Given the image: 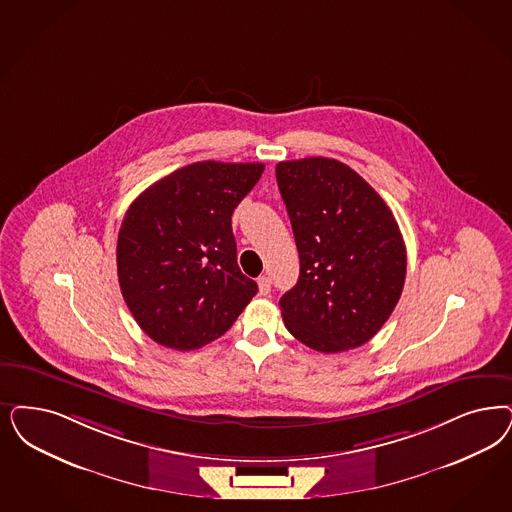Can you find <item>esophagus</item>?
<instances>
[{"instance_id": "1", "label": "esophagus", "mask_w": 512, "mask_h": 512, "mask_svg": "<svg viewBox=\"0 0 512 512\" xmlns=\"http://www.w3.org/2000/svg\"><path fill=\"white\" fill-rule=\"evenodd\" d=\"M257 285H259V293H261V295H268V293H270V287H272V282H270V278L261 276V278L257 280Z\"/></svg>"}]
</instances>
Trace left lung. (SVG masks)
Wrapping results in <instances>:
<instances>
[{
  "label": "left lung",
  "mask_w": 512,
  "mask_h": 512,
  "mask_svg": "<svg viewBox=\"0 0 512 512\" xmlns=\"http://www.w3.org/2000/svg\"><path fill=\"white\" fill-rule=\"evenodd\" d=\"M276 179L299 249V282L280 299L287 331L323 353L359 348L403 293L406 247L371 185L335 159L285 160Z\"/></svg>",
  "instance_id": "left-lung-1"
}]
</instances>
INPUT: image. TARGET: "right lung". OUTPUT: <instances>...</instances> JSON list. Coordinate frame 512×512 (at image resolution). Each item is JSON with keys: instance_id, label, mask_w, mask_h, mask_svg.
Returning <instances> with one entry per match:
<instances>
[{"instance_id": "add662e5", "label": "right lung", "mask_w": 512, "mask_h": 512, "mask_svg": "<svg viewBox=\"0 0 512 512\" xmlns=\"http://www.w3.org/2000/svg\"><path fill=\"white\" fill-rule=\"evenodd\" d=\"M261 162L204 160L162 177L130 204L117 240L123 299L143 333L189 352L225 335L257 293L236 263L232 212Z\"/></svg>"}]
</instances>
